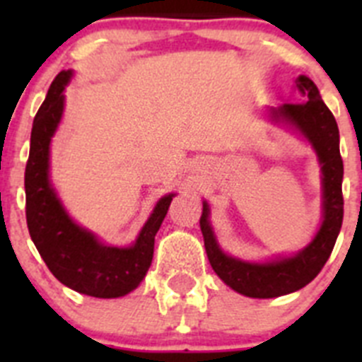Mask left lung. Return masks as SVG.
Listing matches in <instances>:
<instances>
[{
  "instance_id": "obj_1",
  "label": "left lung",
  "mask_w": 362,
  "mask_h": 362,
  "mask_svg": "<svg viewBox=\"0 0 362 362\" xmlns=\"http://www.w3.org/2000/svg\"><path fill=\"white\" fill-rule=\"evenodd\" d=\"M293 83L300 103H284L264 112L272 123L292 130L308 141L317 153L322 185V219L312 241L293 255L246 261L226 254L219 246L206 201H203V216L199 219L204 248L214 272L226 286L254 299L286 296L315 279L330 257L343 225V159L339 152L337 123L312 79L299 76Z\"/></svg>"
}]
</instances>
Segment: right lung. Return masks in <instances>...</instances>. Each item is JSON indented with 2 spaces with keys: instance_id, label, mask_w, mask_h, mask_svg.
<instances>
[{
  "instance_id": "1",
  "label": "right lung",
  "mask_w": 362,
  "mask_h": 362,
  "mask_svg": "<svg viewBox=\"0 0 362 362\" xmlns=\"http://www.w3.org/2000/svg\"><path fill=\"white\" fill-rule=\"evenodd\" d=\"M72 76L70 69L57 74L34 117L25 168L27 225L37 252L59 283L85 296L114 299L136 290L145 279L153 257V238L175 194L156 203L129 246L107 245L69 216L50 179V143L62 123L65 88Z\"/></svg>"
}]
</instances>
